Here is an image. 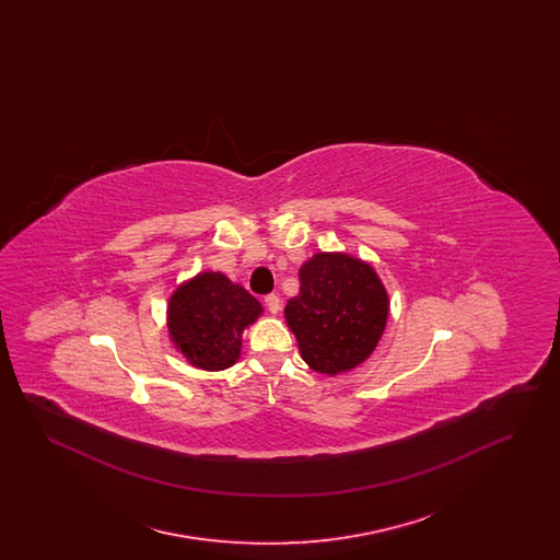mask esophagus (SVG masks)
<instances>
[{"mask_svg": "<svg viewBox=\"0 0 560 560\" xmlns=\"http://www.w3.org/2000/svg\"><path fill=\"white\" fill-rule=\"evenodd\" d=\"M265 304H267L270 315H277V313L281 311V300H279V295H275V293H268L267 298H265Z\"/></svg>", "mask_w": 560, "mask_h": 560, "instance_id": "obj_1", "label": "esophagus"}]
</instances>
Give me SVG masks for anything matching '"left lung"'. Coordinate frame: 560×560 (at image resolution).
Returning <instances> with one entry per match:
<instances>
[{"mask_svg": "<svg viewBox=\"0 0 560 560\" xmlns=\"http://www.w3.org/2000/svg\"><path fill=\"white\" fill-rule=\"evenodd\" d=\"M300 293L285 306L304 363L325 375L370 359L388 320V292L370 262L319 252L300 267Z\"/></svg>", "mask_w": 560, "mask_h": 560, "instance_id": "left-lung-1", "label": "left lung"}]
</instances>
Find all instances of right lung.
<instances>
[{
  "label": "right lung",
  "mask_w": 560,
  "mask_h": 560,
  "mask_svg": "<svg viewBox=\"0 0 560 560\" xmlns=\"http://www.w3.org/2000/svg\"><path fill=\"white\" fill-rule=\"evenodd\" d=\"M262 304L226 275L206 270L180 283L167 302L170 340L192 368L222 372L237 363L243 331Z\"/></svg>",
  "instance_id": "1"
}]
</instances>
